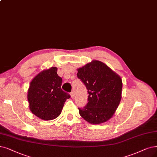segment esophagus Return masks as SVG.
Listing matches in <instances>:
<instances>
[{
  "mask_svg": "<svg viewBox=\"0 0 157 157\" xmlns=\"http://www.w3.org/2000/svg\"><path fill=\"white\" fill-rule=\"evenodd\" d=\"M71 98H74V92H73V91H72V92H71Z\"/></svg>",
  "mask_w": 157,
  "mask_h": 157,
  "instance_id": "esophagus-1",
  "label": "esophagus"
}]
</instances>
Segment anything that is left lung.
Wrapping results in <instances>:
<instances>
[{"mask_svg":"<svg viewBox=\"0 0 157 157\" xmlns=\"http://www.w3.org/2000/svg\"><path fill=\"white\" fill-rule=\"evenodd\" d=\"M77 76L89 94L86 105L78 108L80 116L92 124L105 122L119 105L122 90L121 79L105 64L96 60L78 68Z\"/></svg>","mask_w":157,"mask_h":157,"instance_id":"8db88e82","label":"left lung"}]
</instances>
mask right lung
Instances as JSON below:
<instances>
[{"label": "right lung", "mask_w": 157, "mask_h": 157, "mask_svg": "<svg viewBox=\"0 0 157 157\" xmlns=\"http://www.w3.org/2000/svg\"><path fill=\"white\" fill-rule=\"evenodd\" d=\"M57 70L51 67L40 72L32 79L28 91L31 112L42 120H51L59 117L67 99L71 98L61 88L63 80Z\"/></svg>", "instance_id": "add662e5"}]
</instances>
